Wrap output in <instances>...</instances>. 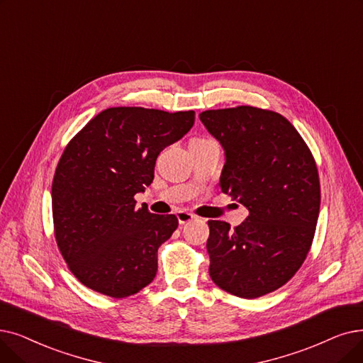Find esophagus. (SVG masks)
Masks as SVG:
<instances>
[{"instance_id":"1","label":"esophagus","mask_w":363,"mask_h":363,"mask_svg":"<svg viewBox=\"0 0 363 363\" xmlns=\"http://www.w3.org/2000/svg\"><path fill=\"white\" fill-rule=\"evenodd\" d=\"M177 218L179 220V224H186V223H191V220L196 218V215L186 212V211H179L177 213Z\"/></svg>"}]
</instances>
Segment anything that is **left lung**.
Segmentation results:
<instances>
[{
  "mask_svg": "<svg viewBox=\"0 0 363 363\" xmlns=\"http://www.w3.org/2000/svg\"><path fill=\"white\" fill-rule=\"evenodd\" d=\"M199 117L225 152L220 190L249 211L234 230L208 220L209 274L235 296L270 294L298 272L310 250L320 209L316 162L301 135L274 111L235 106Z\"/></svg>",
  "mask_w": 363,
  "mask_h": 363,
  "instance_id": "1",
  "label": "left lung"
}]
</instances>
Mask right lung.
I'll return each mask as SVG.
<instances>
[{"mask_svg": "<svg viewBox=\"0 0 363 363\" xmlns=\"http://www.w3.org/2000/svg\"><path fill=\"white\" fill-rule=\"evenodd\" d=\"M194 111L108 108L67 145L52 185L55 238L72 274L99 294L125 298L152 281L157 250L175 215L136 208L159 154L193 128Z\"/></svg>", "mask_w": 363, "mask_h": 363, "instance_id": "1", "label": "right lung"}]
</instances>
